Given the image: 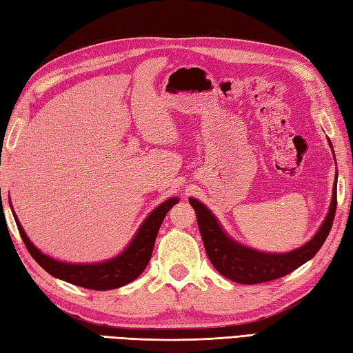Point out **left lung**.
I'll return each instance as SVG.
<instances>
[{
	"instance_id": "left-lung-1",
	"label": "left lung",
	"mask_w": 353,
	"mask_h": 353,
	"mask_svg": "<svg viewBox=\"0 0 353 353\" xmlns=\"http://www.w3.org/2000/svg\"><path fill=\"white\" fill-rule=\"evenodd\" d=\"M190 203L196 214V223H199L204 248L214 268L221 275L234 283L259 284L293 272L294 269L313 259L322 248L331 232L335 210H337V177H335L331 208L321 230L304 247L285 254H266L236 243L223 232L216 218L204 204L195 199H190Z\"/></svg>"
}]
</instances>
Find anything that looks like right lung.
Returning a JSON list of instances; mask_svg holds the SVG:
<instances>
[{"label": "right lung", "mask_w": 353, "mask_h": 353, "mask_svg": "<svg viewBox=\"0 0 353 353\" xmlns=\"http://www.w3.org/2000/svg\"><path fill=\"white\" fill-rule=\"evenodd\" d=\"M176 203H179V199H176V196L174 199L167 200L165 203H162L161 206L154 209L149 215V218L144 221L141 228H139L137 236L134 237V241L130 242L129 247L123 251L120 256L97 265H70L45 256V254L40 252L34 245L30 242L18 218H16L14 214L13 216L16 221V225H18L22 241L26 243L31 257L34 259L48 274H51L55 278H60L63 281L79 285V288L92 290H110L119 289L121 285L134 281L135 278L143 274V270L150 261L153 245L154 241H157L162 221L165 218L167 212L173 208Z\"/></svg>", "instance_id": "add662e5"}]
</instances>
